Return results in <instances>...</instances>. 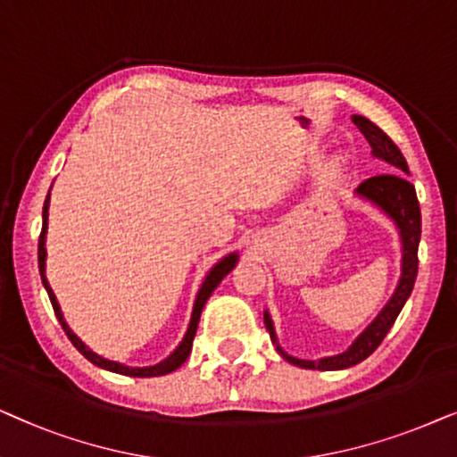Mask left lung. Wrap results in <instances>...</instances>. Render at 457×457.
I'll return each instance as SVG.
<instances>
[{"label":"left lung","mask_w":457,"mask_h":457,"mask_svg":"<svg viewBox=\"0 0 457 457\" xmlns=\"http://www.w3.org/2000/svg\"><path fill=\"white\" fill-rule=\"evenodd\" d=\"M353 123L360 127V131L366 136L370 145H372L374 154L385 158L388 165H393L395 171H401V173H380V175H374V178L363 179L360 187H357V194H361L363 198L372 200V203L378 204L380 209L388 212V215L395 219V223H397L401 232V242H403V271H401L399 286L397 290H395L393 299L388 301V305L385 309H382L378 318L372 321V326H370L368 330L355 340V343H353L349 351L340 353V355H334V357H326V360L305 361V360H296V357L284 353L282 346L276 343V332H273L270 313H265V326L267 330H270L271 340L276 343V349L279 355H282L288 363H295V366L307 368V370H343V368L355 366V363H360L366 360V357L372 355V353L378 349L382 340H385L388 330H391V326L395 324V320H397L401 309H403L407 296L411 295L413 282H416V276H418V245H420V234H422V215H420L416 187H413L411 181L403 175V173H410L405 156L401 154L399 145L395 144L393 139L370 119L355 114V117H353Z\"/></svg>","instance_id":"8db88e82"}]
</instances>
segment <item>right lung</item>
I'll use <instances>...</instances> for the list:
<instances>
[{
    "label": "right lung",
    "mask_w": 457,
    "mask_h": 457,
    "mask_svg": "<svg viewBox=\"0 0 457 457\" xmlns=\"http://www.w3.org/2000/svg\"><path fill=\"white\" fill-rule=\"evenodd\" d=\"M47 206H50V194H47L46 203H44V228H41V234H39V273H41V282H44L46 290H47V296H50L52 301V307H54V313H56V318L60 321V326H62V330L66 332V337L72 345H75V349L81 353L85 360H89L91 363H96L97 368H104V370H111V372H117V374H123V376H137V378H150V376H165L169 372H173V370H178L181 363L187 360V355H190L192 351V340L196 337V328H198V321H200V313H203V307L204 303L209 301L211 292L217 288V284L221 282V279L228 276L229 271H232V267L236 265V253L229 254V257H225L223 261H219V263L212 267L209 276H206L203 288H200L198 296H196V303H194V312H192V321H190V328H187L184 340H181V345L175 349L171 355L167 357L165 361L156 363V366H150V368H127V366H120L117 361H108L104 357L96 355L94 351H89L87 346H85L81 340H79L75 334L71 332V328L66 326V321L62 318V312H60L58 307V301L56 296H54V292L50 288V284H47L46 279V232H47Z\"/></svg>",
    "instance_id": "right-lung-1"
}]
</instances>
